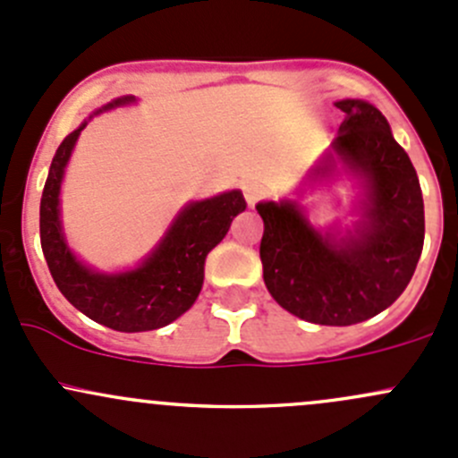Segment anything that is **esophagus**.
Returning <instances> with one entry per match:
<instances>
[{"label": "esophagus", "mask_w": 458, "mask_h": 458, "mask_svg": "<svg viewBox=\"0 0 458 458\" xmlns=\"http://www.w3.org/2000/svg\"><path fill=\"white\" fill-rule=\"evenodd\" d=\"M243 195H246L248 206L252 208L259 201V197H261V191H259L255 183H246V186H243Z\"/></svg>", "instance_id": "1"}]
</instances>
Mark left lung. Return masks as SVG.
Segmentation results:
<instances>
[{"label":"left lung","mask_w":458,"mask_h":458,"mask_svg":"<svg viewBox=\"0 0 458 458\" xmlns=\"http://www.w3.org/2000/svg\"><path fill=\"white\" fill-rule=\"evenodd\" d=\"M335 106L345 119L306 183L344 165L361 186L354 203L359 219L352 228L321 233L299 199L259 201V255L267 293L290 315L318 326H352L390 308L408 288L423 250L426 215L417 170L381 110L363 99Z\"/></svg>","instance_id":"8db88e82"}]
</instances>
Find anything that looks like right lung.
<instances>
[{
  "mask_svg": "<svg viewBox=\"0 0 458 458\" xmlns=\"http://www.w3.org/2000/svg\"><path fill=\"white\" fill-rule=\"evenodd\" d=\"M135 101L132 95L117 97L92 114ZM92 114L59 143L53 157L39 206L41 250L64 297L92 321L119 332L157 330L191 310L197 301L208 252L228 234L234 216L246 210V199L242 191H228L186 203L159 243L131 270L99 272L86 266L66 242L59 195L75 143Z\"/></svg>",
  "mask_w": 458,
  "mask_h": 458,
  "instance_id": "1",
  "label": "right lung"
}]
</instances>
